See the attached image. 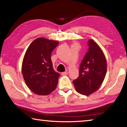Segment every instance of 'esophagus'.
<instances>
[{
	"mask_svg": "<svg viewBox=\"0 0 127 127\" xmlns=\"http://www.w3.org/2000/svg\"><path fill=\"white\" fill-rule=\"evenodd\" d=\"M68 74V71H65V72H62V75H66Z\"/></svg>",
	"mask_w": 127,
	"mask_h": 127,
	"instance_id": "obj_1",
	"label": "esophagus"
}]
</instances>
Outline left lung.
Returning a JSON list of instances; mask_svg holds the SVG:
<instances>
[{"mask_svg":"<svg viewBox=\"0 0 127 127\" xmlns=\"http://www.w3.org/2000/svg\"><path fill=\"white\" fill-rule=\"evenodd\" d=\"M87 53L79 66V76L73 81L79 94L89 96L99 89L106 73L105 57L99 46L92 39L87 42Z\"/></svg>","mask_w":127,"mask_h":127,"instance_id":"8db88e82","label":"left lung"}]
</instances>
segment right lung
Returning <instances> with one entry per match:
<instances>
[{
  "mask_svg": "<svg viewBox=\"0 0 127 127\" xmlns=\"http://www.w3.org/2000/svg\"><path fill=\"white\" fill-rule=\"evenodd\" d=\"M58 44L57 41L38 38L27 49L22 74L28 87L36 94L46 95L57 87L60 74L54 70L51 54Z\"/></svg>",
  "mask_w": 127,
  "mask_h": 127,
  "instance_id": "right-lung-1",
  "label": "right lung"
}]
</instances>
